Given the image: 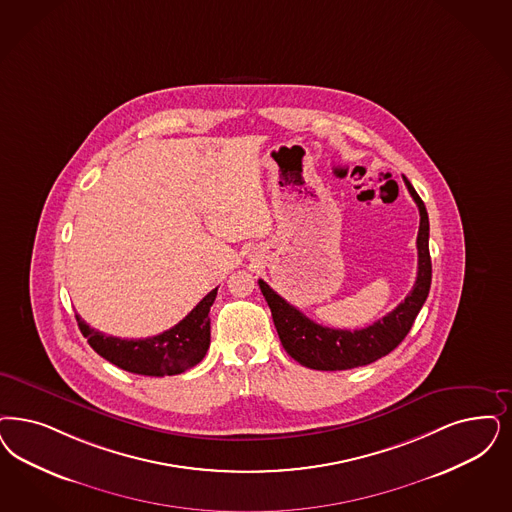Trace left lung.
I'll return each mask as SVG.
<instances>
[{"mask_svg":"<svg viewBox=\"0 0 512 512\" xmlns=\"http://www.w3.org/2000/svg\"><path fill=\"white\" fill-rule=\"evenodd\" d=\"M405 179L406 189L420 210L418 230V276L406 299L388 316L374 321L365 329H331L306 318L295 306L282 299L268 283L259 280L278 336L285 352L300 365L316 371H348L374 363L393 352L408 335L412 323L422 310L431 287V257H429V217L422 198Z\"/></svg>","mask_w":512,"mask_h":512,"instance_id":"left-lung-1","label":"left lung"}]
</instances>
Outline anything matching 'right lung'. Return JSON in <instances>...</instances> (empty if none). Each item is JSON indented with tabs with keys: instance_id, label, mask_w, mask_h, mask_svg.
Segmentation results:
<instances>
[{
	"instance_id": "obj_1",
	"label": "right lung",
	"mask_w": 512,
	"mask_h": 512,
	"mask_svg": "<svg viewBox=\"0 0 512 512\" xmlns=\"http://www.w3.org/2000/svg\"><path fill=\"white\" fill-rule=\"evenodd\" d=\"M217 287L200 300L172 329L157 336L128 340L107 336L77 318L79 329L90 348L123 371L143 376H174L193 369L210 348V308Z\"/></svg>"
}]
</instances>
